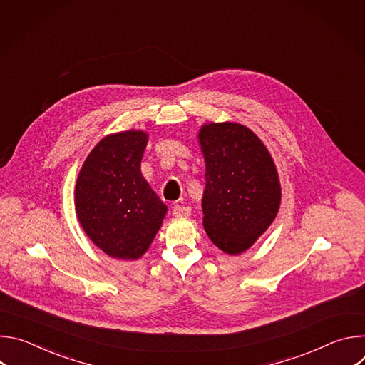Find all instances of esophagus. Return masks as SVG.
<instances>
[{"instance_id":"esophagus-1","label":"esophagus","mask_w":365,"mask_h":365,"mask_svg":"<svg viewBox=\"0 0 365 365\" xmlns=\"http://www.w3.org/2000/svg\"><path fill=\"white\" fill-rule=\"evenodd\" d=\"M172 214H173V217H190V214H192V210L189 206H183V205H176L175 207H173V211H172Z\"/></svg>"}]
</instances>
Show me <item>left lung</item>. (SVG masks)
I'll use <instances>...</instances> for the list:
<instances>
[{
  "label": "left lung",
  "mask_w": 365,
  "mask_h": 365,
  "mask_svg": "<svg viewBox=\"0 0 365 365\" xmlns=\"http://www.w3.org/2000/svg\"><path fill=\"white\" fill-rule=\"evenodd\" d=\"M205 159L203 228L224 252L247 251L276 220L282 186L270 151L245 125L207 123L197 133Z\"/></svg>",
  "instance_id": "left-lung-1"
}]
</instances>
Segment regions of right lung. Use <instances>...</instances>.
<instances>
[{
	"label": "right lung",
	"instance_id": "right-lung-1",
	"mask_svg": "<svg viewBox=\"0 0 365 365\" xmlns=\"http://www.w3.org/2000/svg\"><path fill=\"white\" fill-rule=\"evenodd\" d=\"M148 134L103 137L88 154L75 185L78 221L89 240L117 259H138L153 242L168 206L141 173Z\"/></svg>",
	"mask_w": 365,
	"mask_h": 365
}]
</instances>
